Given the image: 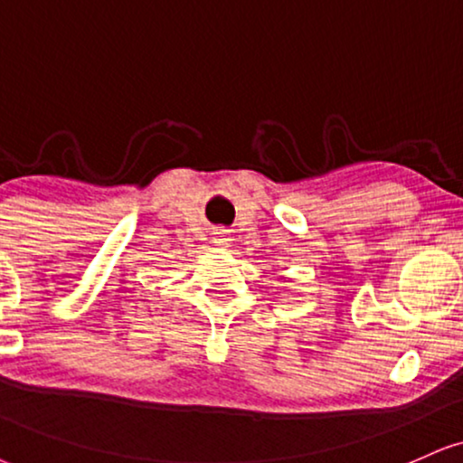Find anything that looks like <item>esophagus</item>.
<instances>
[{
	"label": "esophagus",
	"instance_id": "esophagus-1",
	"mask_svg": "<svg viewBox=\"0 0 463 463\" xmlns=\"http://www.w3.org/2000/svg\"><path fill=\"white\" fill-rule=\"evenodd\" d=\"M213 242L216 244V247H230L232 238H227L225 232H216V236H214Z\"/></svg>",
	"mask_w": 463,
	"mask_h": 463
}]
</instances>
